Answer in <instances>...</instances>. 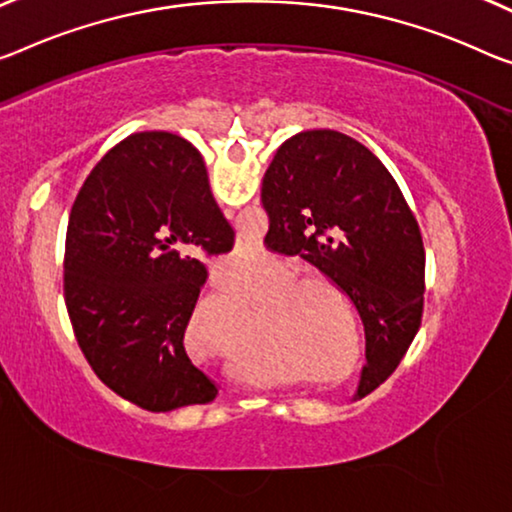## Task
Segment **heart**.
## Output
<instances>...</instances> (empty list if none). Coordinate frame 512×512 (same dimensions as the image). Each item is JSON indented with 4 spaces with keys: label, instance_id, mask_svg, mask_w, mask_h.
I'll use <instances>...</instances> for the list:
<instances>
[{
    "label": "heart",
    "instance_id": "1",
    "mask_svg": "<svg viewBox=\"0 0 512 512\" xmlns=\"http://www.w3.org/2000/svg\"><path fill=\"white\" fill-rule=\"evenodd\" d=\"M297 270L295 261H286V258H274V261L267 263L261 277L249 279L245 283V288H249L251 293H258V290L270 286V283L283 277V274H290ZM313 283H327V279L318 272H297L290 274L288 279H283L277 286L267 288L261 293V304H271L275 302L270 309V325L274 329H293L297 325H302V320H306V313H309V297H306V286H313ZM247 302V293L240 286H222L212 293L201 295L199 300L192 304L190 313H187V327L190 332L194 329L196 322H199L201 313L206 309H212V306H222V309H240L242 304Z\"/></svg>",
    "mask_w": 512,
    "mask_h": 512
}]
</instances>
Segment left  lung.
<instances>
[{
  "mask_svg": "<svg viewBox=\"0 0 512 512\" xmlns=\"http://www.w3.org/2000/svg\"><path fill=\"white\" fill-rule=\"evenodd\" d=\"M267 247L300 254L357 306L366 332L359 393L396 371L423 316L426 249L387 167L336 130L283 141L265 171Z\"/></svg>",
  "mask_w": 512,
  "mask_h": 512,
  "instance_id": "1",
  "label": "left lung"
}]
</instances>
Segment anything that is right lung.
I'll use <instances>...</instances> for the list:
<instances>
[{
    "mask_svg": "<svg viewBox=\"0 0 512 512\" xmlns=\"http://www.w3.org/2000/svg\"><path fill=\"white\" fill-rule=\"evenodd\" d=\"M233 238L183 137L139 132L93 167L70 210L64 293L77 343L114 393L148 412L215 400L183 338L208 277L201 258Z\"/></svg>",
    "mask_w": 512,
    "mask_h": 512,
    "instance_id": "add662e5",
    "label": "right lung"
}]
</instances>
